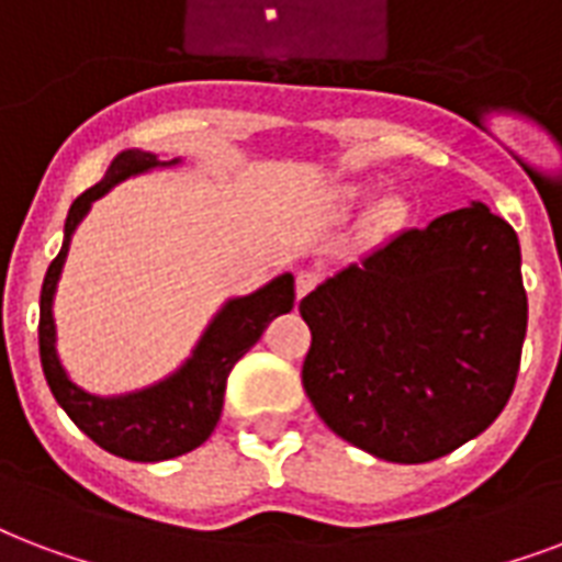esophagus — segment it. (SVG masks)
<instances>
[{"mask_svg":"<svg viewBox=\"0 0 562 562\" xmlns=\"http://www.w3.org/2000/svg\"><path fill=\"white\" fill-rule=\"evenodd\" d=\"M316 284H319V272H313V269H302V272L295 276V295H299V299H304V295L311 293Z\"/></svg>","mask_w":562,"mask_h":562,"instance_id":"esophagus-1","label":"esophagus"}]
</instances>
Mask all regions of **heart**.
I'll use <instances>...</instances> for the list:
<instances>
[{"label":"heart","instance_id":"b5f03b06","mask_svg":"<svg viewBox=\"0 0 562 562\" xmlns=\"http://www.w3.org/2000/svg\"><path fill=\"white\" fill-rule=\"evenodd\" d=\"M360 199H363V190L355 184L337 190V204H340V211H351L355 204H360ZM398 216H402V204L395 202V199H386V202L378 204V211H375L378 225H393Z\"/></svg>","mask_w":562,"mask_h":562}]
</instances>
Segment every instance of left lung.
Here are the masks:
<instances>
[{
  "label": "left lung",
  "instance_id": "left-lung-1",
  "mask_svg": "<svg viewBox=\"0 0 562 562\" xmlns=\"http://www.w3.org/2000/svg\"><path fill=\"white\" fill-rule=\"evenodd\" d=\"M302 384L337 437L390 463L451 454L495 422L528 330L519 237L486 204L395 234L299 304Z\"/></svg>",
  "mask_w": 562,
  "mask_h": 562
}]
</instances>
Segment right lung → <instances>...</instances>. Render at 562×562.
Here are the masks:
<instances>
[{"label":"right lung","instance_id":"add662e5","mask_svg":"<svg viewBox=\"0 0 562 562\" xmlns=\"http://www.w3.org/2000/svg\"><path fill=\"white\" fill-rule=\"evenodd\" d=\"M178 164H160L158 155L140 149L120 151L104 178L95 187L78 195L67 213L64 225V246L58 258L52 260L43 278L41 290V363L46 384H49L55 402L67 411V416L93 439L95 446L111 451L116 458L137 460V463H158V460H172L178 454H187L211 437L222 413V398H225V381L234 363L260 340L267 325L281 313L293 311L295 286L293 276L272 278L258 293L240 295L222 304V311L204 328L202 340L195 342L193 355L187 363L158 384L137 390V393L102 395L85 393L67 378L60 367L58 351H55V319H52V299L58 286L60 269L67 260L69 240L78 222L85 220L90 204L102 199L108 190L125 178L140 176L149 169L172 167Z\"/></svg>","mask_w":562,"mask_h":562}]
</instances>
